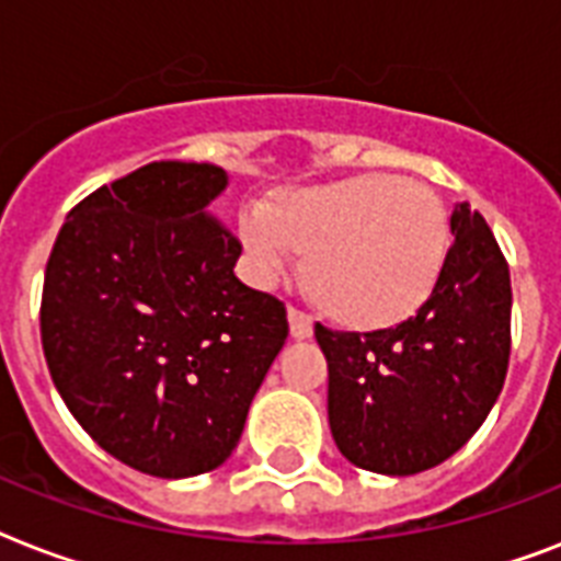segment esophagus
<instances>
[{"instance_id":"34e87169","label":"esophagus","mask_w":561,"mask_h":561,"mask_svg":"<svg viewBox=\"0 0 561 561\" xmlns=\"http://www.w3.org/2000/svg\"><path fill=\"white\" fill-rule=\"evenodd\" d=\"M288 323H290V337H297V341H306L314 334V320L297 308H288Z\"/></svg>"}]
</instances>
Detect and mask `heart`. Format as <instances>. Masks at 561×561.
Listing matches in <instances>:
<instances>
[{
	"label": "heart",
	"instance_id": "1",
	"mask_svg": "<svg viewBox=\"0 0 561 561\" xmlns=\"http://www.w3.org/2000/svg\"><path fill=\"white\" fill-rule=\"evenodd\" d=\"M241 244L262 282L306 255L302 273L325 314L378 332L413 320L436 294L448 218L425 183L358 174L273 194L264 211L241 218Z\"/></svg>",
	"mask_w": 561,
	"mask_h": 561
}]
</instances>
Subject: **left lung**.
<instances>
[{"label":"left lung","mask_w":561,"mask_h":561,"mask_svg":"<svg viewBox=\"0 0 561 561\" xmlns=\"http://www.w3.org/2000/svg\"><path fill=\"white\" fill-rule=\"evenodd\" d=\"M443 279L413 320L355 334L314 325L329 360V425L352 466L408 478L460 451L510 364V267L483 215L457 203Z\"/></svg>","instance_id":"left-lung-1"}]
</instances>
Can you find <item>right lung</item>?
<instances>
[{
  "label": "right lung",
  "mask_w": 561,
  "mask_h": 561,
  "mask_svg": "<svg viewBox=\"0 0 561 561\" xmlns=\"http://www.w3.org/2000/svg\"><path fill=\"white\" fill-rule=\"evenodd\" d=\"M211 162L162 160L69 211L46 264L39 334L60 399L125 466L218 469L288 337L285 306L232 273Z\"/></svg>",
  "instance_id": "1"
}]
</instances>
